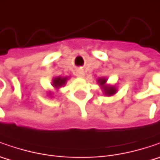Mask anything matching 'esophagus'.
<instances>
[{
    "label": "esophagus",
    "instance_id": "34e87169",
    "mask_svg": "<svg viewBox=\"0 0 160 160\" xmlns=\"http://www.w3.org/2000/svg\"><path fill=\"white\" fill-rule=\"evenodd\" d=\"M76 76L77 77H84V72L83 69H77L76 72Z\"/></svg>",
    "mask_w": 160,
    "mask_h": 160
}]
</instances>
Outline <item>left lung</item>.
Returning a JSON list of instances; mask_svg holds the SVG:
<instances>
[{
    "label": "left lung",
    "mask_w": 160,
    "mask_h": 160,
    "mask_svg": "<svg viewBox=\"0 0 160 160\" xmlns=\"http://www.w3.org/2000/svg\"><path fill=\"white\" fill-rule=\"evenodd\" d=\"M97 82L99 83V85L101 86V88L103 91L104 94L107 96H113L114 94L117 93L118 89L117 87H115L113 85H109L107 84V78L106 77H102V78H99L97 80Z\"/></svg>",
    "instance_id": "left-lung-1"
}]
</instances>
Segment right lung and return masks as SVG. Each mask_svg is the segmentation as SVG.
Returning a JSON list of instances; mask_svg holds the SVG:
<instances>
[{
  "label": "right lung",
  "mask_w": 160,
  "mask_h": 160,
  "mask_svg": "<svg viewBox=\"0 0 160 160\" xmlns=\"http://www.w3.org/2000/svg\"><path fill=\"white\" fill-rule=\"evenodd\" d=\"M68 80V77H55V78H53L52 84V86L55 88V89L58 90L59 89L60 87L64 86ZM49 95L52 96V92H49Z\"/></svg>",
  "instance_id": "add662e5"
}]
</instances>
